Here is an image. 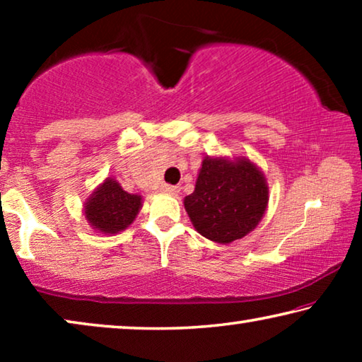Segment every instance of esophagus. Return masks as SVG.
<instances>
[{
    "label": "esophagus",
    "mask_w": 362,
    "mask_h": 362,
    "mask_svg": "<svg viewBox=\"0 0 362 362\" xmlns=\"http://www.w3.org/2000/svg\"><path fill=\"white\" fill-rule=\"evenodd\" d=\"M161 191L163 192H166V194H177V192H180V187L177 186H171V185H163L161 186Z\"/></svg>",
    "instance_id": "obj_1"
}]
</instances>
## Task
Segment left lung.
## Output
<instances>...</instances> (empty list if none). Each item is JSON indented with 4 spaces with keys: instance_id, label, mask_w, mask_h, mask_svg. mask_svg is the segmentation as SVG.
Here are the masks:
<instances>
[{
    "instance_id": "left-lung-1",
    "label": "left lung",
    "mask_w": 362,
    "mask_h": 362,
    "mask_svg": "<svg viewBox=\"0 0 362 362\" xmlns=\"http://www.w3.org/2000/svg\"><path fill=\"white\" fill-rule=\"evenodd\" d=\"M267 202L264 173L247 158H204L194 192L185 197L194 229L219 244H230L255 229Z\"/></svg>"
}]
</instances>
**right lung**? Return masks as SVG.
I'll return each mask as SVG.
<instances>
[{"label": "right lung", "mask_w": 362, "mask_h": 362, "mask_svg": "<svg viewBox=\"0 0 362 362\" xmlns=\"http://www.w3.org/2000/svg\"><path fill=\"white\" fill-rule=\"evenodd\" d=\"M140 209L141 196L123 191L113 177H107L83 206L88 224L102 234H118L125 230L135 221Z\"/></svg>", "instance_id": "1"}]
</instances>
